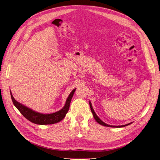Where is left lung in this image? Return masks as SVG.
<instances>
[{
	"mask_svg": "<svg viewBox=\"0 0 160 160\" xmlns=\"http://www.w3.org/2000/svg\"><path fill=\"white\" fill-rule=\"evenodd\" d=\"M89 106H90V108H91V112H92V113H93V117H94L95 119L96 120V121H97L98 123H99L100 124H102V125H103V126H105V127H113V128H121V127H126V126H128V125H129V124H130L132 123V122H130V123H128V124H127L121 125V126H112V125H109V124H106L105 122H103L101 119H100L99 118V117L97 115V114L95 113V111H94V110H93V107H92V105H91V103L90 101H89Z\"/></svg>",
	"mask_w": 160,
	"mask_h": 160,
	"instance_id": "left-lung-1",
	"label": "left lung"
}]
</instances>
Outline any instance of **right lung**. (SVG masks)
I'll list each match as a JSON object with an SVG mask.
<instances>
[{"instance_id": "add662e5", "label": "right lung", "mask_w": 160, "mask_h": 160, "mask_svg": "<svg viewBox=\"0 0 160 160\" xmlns=\"http://www.w3.org/2000/svg\"><path fill=\"white\" fill-rule=\"evenodd\" d=\"M76 89H73L70 95H69L68 98H67L66 102L63 108L58 111L57 112L53 113H50V114H43L41 113L36 112L35 111H33L31 109L27 108V106H24L23 104L19 103V102L15 100L14 97H13L12 92L10 91L11 97L12 102L14 104V106L18 108V110L21 112V113L25 117V118L27 119L30 122L35 123L37 124L40 125H44V124H52L54 123H57L58 122L61 121L64 117H65L67 113L68 112L70 103L71 101V99L72 98V96L74 93Z\"/></svg>"}]
</instances>
